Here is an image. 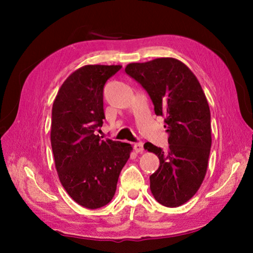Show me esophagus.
<instances>
[{
    "mask_svg": "<svg viewBox=\"0 0 253 253\" xmlns=\"http://www.w3.org/2000/svg\"><path fill=\"white\" fill-rule=\"evenodd\" d=\"M134 148H135V151H136V152L142 153V152L144 151V144H143L142 142H139V143H135V144H134Z\"/></svg>",
    "mask_w": 253,
    "mask_h": 253,
    "instance_id": "esophagus-1",
    "label": "esophagus"
}]
</instances>
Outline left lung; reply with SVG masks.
Wrapping results in <instances>:
<instances>
[{
	"instance_id": "1",
	"label": "left lung",
	"mask_w": 253,
	"mask_h": 253,
	"mask_svg": "<svg viewBox=\"0 0 253 253\" xmlns=\"http://www.w3.org/2000/svg\"><path fill=\"white\" fill-rule=\"evenodd\" d=\"M125 71L147 91L169 132L168 152L144 145L160 158V168L149 176L152 193L164 207H179L193 198L207 174L212 144L207 97L195 75L177 59L129 63Z\"/></svg>"
}]
</instances>
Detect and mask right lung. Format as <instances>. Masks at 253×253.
Listing matches in <instances>:
<instances>
[{"label":"right lung","mask_w":253,"mask_h":253,"mask_svg":"<svg viewBox=\"0 0 253 253\" xmlns=\"http://www.w3.org/2000/svg\"><path fill=\"white\" fill-rule=\"evenodd\" d=\"M121 68H79L60 87L52 106L50 138L59 179L75 202L90 210L114 198L132 149L130 144L96 135L105 119L104 85Z\"/></svg>","instance_id":"right-lung-1"}]
</instances>
